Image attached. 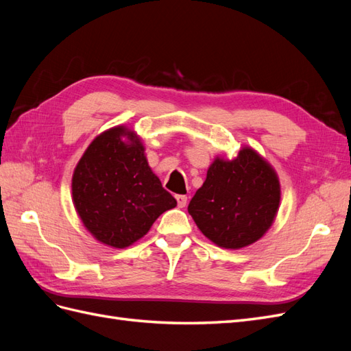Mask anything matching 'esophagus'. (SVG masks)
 Listing matches in <instances>:
<instances>
[{
  "mask_svg": "<svg viewBox=\"0 0 351 351\" xmlns=\"http://www.w3.org/2000/svg\"><path fill=\"white\" fill-rule=\"evenodd\" d=\"M176 200H177V206H178V208H184L186 204H187V196H184V195H177V196H176Z\"/></svg>",
  "mask_w": 351,
  "mask_h": 351,
  "instance_id": "esophagus-1",
  "label": "esophagus"
}]
</instances>
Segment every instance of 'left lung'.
<instances>
[{"label": "left lung", "instance_id": "8db88e82", "mask_svg": "<svg viewBox=\"0 0 351 351\" xmlns=\"http://www.w3.org/2000/svg\"><path fill=\"white\" fill-rule=\"evenodd\" d=\"M278 205L277 174L256 152L244 147L232 161L215 159L187 209L209 240L240 249L265 234Z\"/></svg>", "mask_w": 351, "mask_h": 351}]
</instances>
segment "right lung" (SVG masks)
<instances>
[{"label": "right lung", "mask_w": 351, "mask_h": 351, "mask_svg": "<svg viewBox=\"0 0 351 351\" xmlns=\"http://www.w3.org/2000/svg\"><path fill=\"white\" fill-rule=\"evenodd\" d=\"M143 152L139 137L114 127L89 145L74 169L71 187L77 214L93 237L111 247L130 246L159 215L177 205Z\"/></svg>", "instance_id": "1"}]
</instances>
